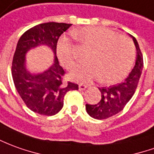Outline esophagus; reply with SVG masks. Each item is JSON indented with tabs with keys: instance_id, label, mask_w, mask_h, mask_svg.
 Listing matches in <instances>:
<instances>
[{
	"instance_id": "34e87169",
	"label": "esophagus",
	"mask_w": 154,
	"mask_h": 154,
	"mask_svg": "<svg viewBox=\"0 0 154 154\" xmlns=\"http://www.w3.org/2000/svg\"><path fill=\"white\" fill-rule=\"evenodd\" d=\"M88 86L86 85H84V84H79V91H85Z\"/></svg>"
}]
</instances>
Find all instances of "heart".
<instances>
[{
  "mask_svg": "<svg viewBox=\"0 0 154 154\" xmlns=\"http://www.w3.org/2000/svg\"><path fill=\"white\" fill-rule=\"evenodd\" d=\"M74 34L93 50L88 59L90 64L71 72L73 80L88 83L100 79V83L110 85L119 83L128 76L136 57L131 39L102 26L83 27L75 31ZM57 54L66 69H72L76 66L73 45L67 38L60 39L57 44Z\"/></svg>",
  "mask_w": 154,
  "mask_h": 154,
  "instance_id": "obj_1",
  "label": "heart"
}]
</instances>
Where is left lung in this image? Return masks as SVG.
Returning <instances> with one entry per match:
<instances>
[{
    "label": "left lung",
    "instance_id": "1",
    "mask_svg": "<svg viewBox=\"0 0 154 154\" xmlns=\"http://www.w3.org/2000/svg\"><path fill=\"white\" fill-rule=\"evenodd\" d=\"M130 36L137 49L135 65L124 82L109 87L99 88L101 99L98 103L85 105L87 113L95 119H106L119 113L135 93L143 68V59L137 39L132 35Z\"/></svg>",
    "mask_w": 154,
    "mask_h": 154
}]
</instances>
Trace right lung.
<instances>
[{"mask_svg": "<svg viewBox=\"0 0 154 154\" xmlns=\"http://www.w3.org/2000/svg\"><path fill=\"white\" fill-rule=\"evenodd\" d=\"M71 25L54 22L41 23L25 32L17 44L11 66L15 87L26 106L40 115L57 114L63 108L67 92L79 89L77 84L63 81L64 70L56 56L59 37ZM39 46L51 48L55 55L54 63L43 72L32 73L26 68V54Z\"/></svg>", "mask_w": 154, "mask_h": 154, "instance_id": "add662e5", "label": "right lung"}]
</instances>
